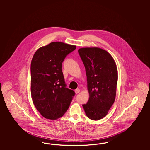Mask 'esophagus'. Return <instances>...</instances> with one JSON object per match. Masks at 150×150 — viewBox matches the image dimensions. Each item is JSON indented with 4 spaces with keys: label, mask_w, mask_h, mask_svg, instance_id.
Listing matches in <instances>:
<instances>
[{
    "label": "esophagus",
    "mask_w": 150,
    "mask_h": 150,
    "mask_svg": "<svg viewBox=\"0 0 150 150\" xmlns=\"http://www.w3.org/2000/svg\"><path fill=\"white\" fill-rule=\"evenodd\" d=\"M80 89H79V88H77V89L75 90V93H76V94H78V93H79L80 92Z\"/></svg>",
    "instance_id": "esophagus-1"
}]
</instances>
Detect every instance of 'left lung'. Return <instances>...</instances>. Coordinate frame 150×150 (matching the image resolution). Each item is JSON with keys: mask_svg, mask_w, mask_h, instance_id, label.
<instances>
[{"mask_svg": "<svg viewBox=\"0 0 150 150\" xmlns=\"http://www.w3.org/2000/svg\"><path fill=\"white\" fill-rule=\"evenodd\" d=\"M85 67L89 100L83 107L86 116L98 121L105 117L115 101L118 72L111 54L98 47L80 48Z\"/></svg>", "mask_w": 150, "mask_h": 150, "instance_id": "1", "label": "left lung"}]
</instances>
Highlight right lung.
I'll return each mask as SVG.
<instances>
[{
	"label": "right lung",
	"instance_id": "obj_1",
	"mask_svg": "<svg viewBox=\"0 0 150 150\" xmlns=\"http://www.w3.org/2000/svg\"><path fill=\"white\" fill-rule=\"evenodd\" d=\"M76 45L53 42L37 50L30 65L31 96L36 109L45 118L64 115L75 93L66 87L62 65Z\"/></svg>",
	"mask_w": 150,
	"mask_h": 150
}]
</instances>
